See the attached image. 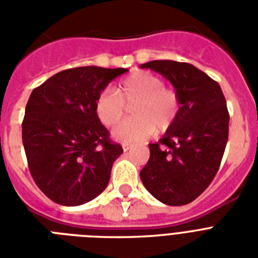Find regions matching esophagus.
I'll return each instance as SVG.
<instances>
[{"instance_id": "esophagus-1", "label": "esophagus", "mask_w": 258, "mask_h": 258, "mask_svg": "<svg viewBox=\"0 0 258 258\" xmlns=\"http://www.w3.org/2000/svg\"><path fill=\"white\" fill-rule=\"evenodd\" d=\"M131 149H133V146L127 145V143H123V150H124V151H128V150Z\"/></svg>"}]
</instances>
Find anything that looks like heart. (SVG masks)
<instances>
[{"instance_id": "heart-1", "label": "heart", "mask_w": 258, "mask_h": 258, "mask_svg": "<svg viewBox=\"0 0 258 258\" xmlns=\"http://www.w3.org/2000/svg\"><path fill=\"white\" fill-rule=\"evenodd\" d=\"M134 105L135 117L123 121L112 131L113 138L121 143L134 145L150 138L157 127L166 131L175 120L179 99L157 75L139 71L123 79L116 89H104L95 101V113L105 127H113L124 116V104Z\"/></svg>"}]
</instances>
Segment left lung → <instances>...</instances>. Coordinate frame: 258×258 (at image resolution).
I'll list each match as a JSON object with an SVG mask.
<instances>
[{
	"label": "left lung",
	"instance_id": "obj_1",
	"mask_svg": "<svg viewBox=\"0 0 258 258\" xmlns=\"http://www.w3.org/2000/svg\"><path fill=\"white\" fill-rule=\"evenodd\" d=\"M141 68L171 83L179 99L175 120L142 169L145 187L162 204L187 205L212 183L220 169L229 135V112L220 84L187 62L154 60Z\"/></svg>",
	"mask_w": 258,
	"mask_h": 258
}]
</instances>
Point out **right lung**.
Here are the masks:
<instances>
[{
	"instance_id": "right-lung-1",
	"label": "right lung",
	"mask_w": 258,
	"mask_h": 258,
	"mask_svg": "<svg viewBox=\"0 0 258 258\" xmlns=\"http://www.w3.org/2000/svg\"><path fill=\"white\" fill-rule=\"evenodd\" d=\"M124 72L79 67L53 75L30 93L22 145L34 182L56 204H87L107 187L123 149L97 119L95 101Z\"/></svg>"
}]
</instances>
